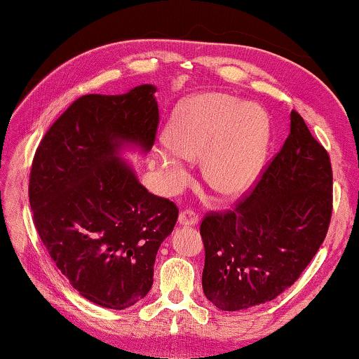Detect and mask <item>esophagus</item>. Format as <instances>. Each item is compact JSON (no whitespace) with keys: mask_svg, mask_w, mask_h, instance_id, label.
Masks as SVG:
<instances>
[{"mask_svg":"<svg viewBox=\"0 0 359 359\" xmlns=\"http://www.w3.org/2000/svg\"><path fill=\"white\" fill-rule=\"evenodd\" d=\"M178 222H180V225H198L199 217L196 215L194 210L186 209V210H181V212H180Z\"/></svg>","mask_w":359,"mask_h":359,"instance_id":"34e87169","label":"esophagus"}]
</instances>
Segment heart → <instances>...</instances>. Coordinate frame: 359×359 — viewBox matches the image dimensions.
<instances>
[{"label": "heart", "instance_id": "1", "mask_svg": "<svg viewBox=\"0 0 359 359\" xmlns=\"http://www.w3.org/2000/svg\"><path fill=\"white\" fill-rule=\"evenodd\" d=\"M166 144L154 156L171 188H181L189 178L183 156L203 160V176L215 194L237 199L262 178L271 124L263 107L225 93H201L176 107L166 127Z\"/></svg>", "mask_w": 359, "mask_h": 359}]
</instances>
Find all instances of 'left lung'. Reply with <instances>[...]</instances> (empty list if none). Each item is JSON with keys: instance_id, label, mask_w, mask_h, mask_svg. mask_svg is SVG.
Instances as JSON below:
<instances>
[{"instance_id": "left-lung-1", "label": "left lung", "mask_w": 359, "mask_h": 359, "mask_svg": "<svg viewBox=\"0 0 359 359\" xmlns=\"http://www.w3.org/2000/svg\"><path fill=\"white\" fill-rule=\"evenodd\" d=\"M332 183L330 156L292 111L283 149L248 198L201 224L205 297L233 312L273 301L292 286L325 240Z\"/></svg>"}]
</instances>
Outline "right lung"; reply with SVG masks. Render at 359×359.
<instances>
[{"label": "right lung", "instance_id": "add662e5", "mask_svg": "<svg viewBox=\"0 0 359 359\" xmlns=\"http://www.w3.org/2000/svg\"><path fill=\"white\" fill-rule=\"evenodd\" d=\"M155 91L78 97L43 135L29 178L34 224L53 263L83 297L116 311L149 294L156 252L178 219L121 156L154 145Z\"/></svg>", "mask_w": 359, "mask_h": 359}]
</instances>
